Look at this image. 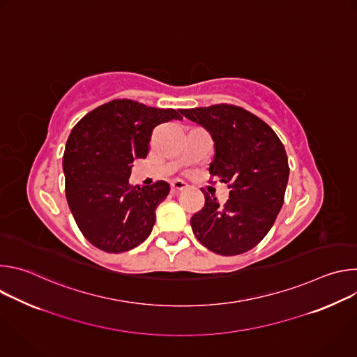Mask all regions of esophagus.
Listing matches in <instances>:
<instances>
[{
  "label": "esophagus",
  "mask_w": 357,
  "mask_h": 357,
  "mask_svg": "<svg viewBox=\"0 0 357 357\" xmlns=\"http://www.w3.org/2000/svg\"><path fill=\"white\" fill-rule=\"evenodd\" d=\"M171 188L174 192H179V190H183L188 188V183L181 181V179H175L172 183H171Z\"/></svg>",
  "instance_id": "1"
}]
</instances>
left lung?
<instances>
[{
  "mask_svg": "<svg viewBox=\"0 0 357 357\" xmlns=\"http://www.w3.org/2000/svg\"><path fill=\"white\" fill-rule=\"evenodd\" d=\"M215 142L211 175L229 185L225 203L205 195V206L190 219L197 240L222 256L256 247L280 213L289 176L287 152L273 128L236 106L216 105L182 110Z\"/></svg>",
  "mask_w": 357,
  "mask_h": 357,
  "instance_id": "left-lung-1",
  "label": "left lung"
}]
</instances>
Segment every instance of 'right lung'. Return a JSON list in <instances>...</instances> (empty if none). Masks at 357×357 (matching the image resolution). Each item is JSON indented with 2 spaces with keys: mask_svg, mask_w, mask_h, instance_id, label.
Returning <instances> with one entry per match:
<instances>
[{
  "mask_svg": "<svg viewBox=\"0 0 357 357\" xmlns=\"http://www.w3.org/2000/svg\"><path fill=\"white\" fill-rule=\"evenodd\" d=\"M181 114L182 110L123 98L94 109L72 130L63 154L66 199L80 231L94 247L123 252L151 234L169 183L135 188L128 178L132 161L146 157L154 127L182 120Z\"/></svg>",
  "mask_w": 357,
  "mask_h": 357,
  "instance_id": "obj_1",
  "label": "right lung"
}]
</instances>
